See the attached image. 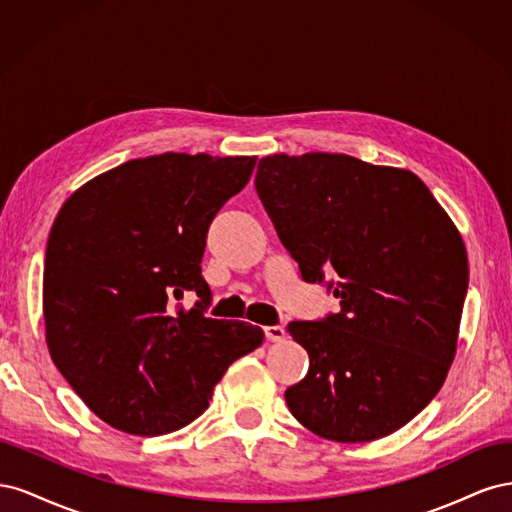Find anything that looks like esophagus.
<instances>
[{"instance_id":"1","label":"esophagus","mask_w":512,"mask_h":512,"mask_svg":"<svg viewBox=\"0 0 512 512\" xmlns=\"http://www.w3.org/2000/svg\"><path fill=\"white\" fill-rule=\"evenodd\" d=\"M265 337L269 342H282L286 337V331L282 327H277V324H273V327H265Z\"/></svg>"}]
</instances>
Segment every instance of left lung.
<instances>
[{
	"mask_svg": "<svg viewBox=\"0 0 512 512\" xmlns=\"http://www.w3.org/2000/svg\"><path fill=\"white\" fill-rule=\"evenodd\" d=\"M254 183L301 280L327 284L342 305L286 327L309 354L284 393L290 412L333 442L389 436L436 397L453 363L468 292L457 228L410 170L344 153L267 156ZM324 270L338 282L324 283Z\"/></svg>",
	"mask_w": 512,
	"mask_h": 512,
	"instance_id": "obj_1",
	"label": "left lung"
}]
</instances>
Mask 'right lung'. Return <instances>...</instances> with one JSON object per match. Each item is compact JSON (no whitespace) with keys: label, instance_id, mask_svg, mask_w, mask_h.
I'll list each match as a JSON object with an SVG mask.
<instances>
[{"label":"right lung","instance_id":"obj_1","mask_svg":"<svg viewBox=\"0 0 512 512\" xmlns=\"http://www.w3.org/2000/svg\"><path fill=\"white\" fill-rule=\"evenodd\" d=\"M256 158L162 153L91 179L61 207L44 256L46 346L104 423L134 436L190 425L265 333L207 316V232ZM196 291L192 310L172 305Z\"/></svg>","mask_w":512,"mask_h":512}]
</instances>
